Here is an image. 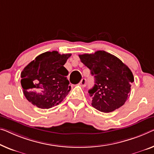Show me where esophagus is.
<instances>
[{"label":"esophagus","instance_id":"34e87169","mask_svg":"<svg viewBox=\"0 0 154 154\" xmlns=\"http://www.w3.org/2000/svg\"><path fill=\"white\" fill-rule=\"evenodd\" d=\"M86 84H87V81L86 79H82V81L80 82V83L79 84L80 86L82 87H85L86 86Z\"/></svg>","mask_w":154,"mask_h":154}]
</instances>
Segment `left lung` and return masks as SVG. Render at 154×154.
<instances>
[{
  "label": "left lung",
  "mask_w": 154,
  "mask_h": 154,
  "mask_svg": "<svg viewBox=\"0 0 154 154\" xmlns=\"http://www.w3.org/2000/svg\"><path fill=\"white\" fill-rule=\"evenodd\" d=\"M79 57L95 77V85L88 91L92 106L104 113L114 111L123 106L134 82V75L128 66L117 57L104 50L79 54Z\"/></svg>",
  "instance_id": "obj_1"
}]
</instances>
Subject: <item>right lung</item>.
Listing matches in <instances>:
<instances>
[{
    "label": "right lung",
    "instance_id": "right-lung-1",
    "mask_svg": "<svg viewBox=\"0 0 154 154\" xmlns=\"http://www.w3.org/2000/svg\"><path fill=\"white\" fill-rule=\"evenodd\" d=\"M70 56L57 51L45 52L24 68L20 83L29 102L48 109L62 102L70 91L68 71L63 66Z\"/></svg>",
    "mask_w": 154,
    "mask_h": 154
}]
</instances>
